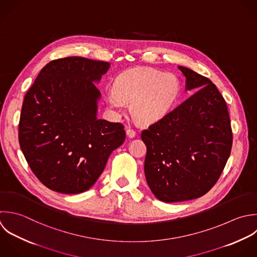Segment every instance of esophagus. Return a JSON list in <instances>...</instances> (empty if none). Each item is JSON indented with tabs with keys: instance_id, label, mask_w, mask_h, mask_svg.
Returning a JSON list of instances; mask_svg holds the SVG:
<instances>
[{
	"instance_id": "1",
	"label": "esophagus",
	"mask_w": 257,
	"mask_h": 257,
	"mask_svg": "<svg viewBox=\"0 0 257 257\" xmlns=\"http://www.w3.org/2000/svg\"><path fill=\"white\" fill-rule=\"evenodd\" d=\"M126 134H127V136L129 137V138H134L135 137V135H136V132L133 130V129H127L126 130Z\"/></svg>"
}]
</instances>
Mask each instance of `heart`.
<instances>
[{"mask_svg": "<svg viewBox=\"0 0 257 257\" xmlns=\"http://www.w3.org/2000/svg\"><path fill=\"white\" fill-rule=\"evenodd\" d=\"M181 83L173 73L150 67H137L120 74L106 92V102L114 114L127 108L142 123H154L165 117L175 105Z\"/></svg>", "mask_w": 257, "mask_h": 257, "instance_id": "obj_1", "label": "heart"}]
</instances>
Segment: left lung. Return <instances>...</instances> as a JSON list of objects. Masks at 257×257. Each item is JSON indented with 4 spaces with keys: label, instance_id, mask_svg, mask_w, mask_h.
<instances>
[{
    "label": "left lung",
    "instance_id": "1",
    "mask_svg": "<svg viewBox=\"0 0 257 257\" xmlns=\"http://www.w3.org/2000/svg\"><path fill=\"white\" fill-rule=\"evenodd\" d=\"M178 69L185 76V90L197 92L141 134L147 147V184L167 203L206 194L220 177L232 147L227 106L216 86L189 68Z\"/></svg>",
    "mask_w": 257,
    "mask_h": 257
}]
</instances>
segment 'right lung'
Instances as JSON below:
<instances>
[{
  "instance_id": "obj_1",
  "label": "right lung",
  "mask_w": 257,
  "mask_h": 257,
  "mask_svg": "<svg viewBox=\"0 0 257 257\" xmlns=\"http://www.w3.org/2000/svg\"><path fill=\"white\" fill-rule=\"evenodd\" d=\"M110 63L67 57L48 63L27 92L19 123L21 150L49 189L78 194L90 189L110 154L125 140L124 126L98 119L95 83Z\"/></svg>"
}]
</instances>
